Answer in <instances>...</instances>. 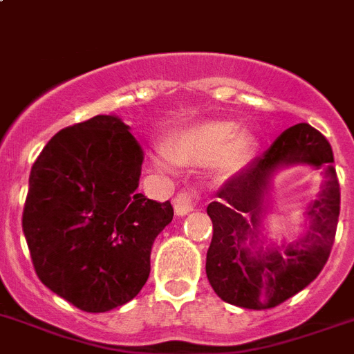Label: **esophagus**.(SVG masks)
I'll return each mask as SVG.
<instances>
[{"label": "esophagus", "mask_w": 354, "mask_h": 354, "mask_svg": "<svg viewBox=\"0 0 354 354\" xmlns=\"http://www.w3.org/2000/svg\"><path fill=\"white\" fill-rule=\"evenodd\" d=\"M174 208L177 215H186V213L194 212L195 208V197L192 192H179L174 198Z\"/></svg>", "instance_id": "esophagus-1"}]
</instances>
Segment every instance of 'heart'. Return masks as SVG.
<instances>
[{"mask_svg": "<svg viewBox=\"0 0 354 354\" xmlns=\"http://www.w3.org/2000/svg\"><path fill=\"white\" fill-rule=\"evenodd\" d=\"M230 121H208L179 131L157 151V165L170 168L177 165H206L213 160V170L221 177H230L246 165L250 157V139L235 131Z\"/></svg>", "mask_w": 354, "mask_h": 354, "instance_id": "obj_1", "label": "heart"}]
</instances>
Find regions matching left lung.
Returning <instances> with one entry per match:
<instances>
[{
	"label": "left lung",
	"instance_id": "8db88e82",
	"mask_svg": "<svg viewBox=\"0 0 354 354\" xmlns=\"http://www.w3.org/2000/svg\"><path fill=\"white\" fill-rule=\"evenodd\" d=\"M293 164L324 168L326 180L308 207L306 233L289 245L264 250L256 244L265 214V195L272 175ZM340 213V184L328 139L308 122L280 133L264 156L257 157L218 189L209 203L213 236L206 275L227 304L246 309L275 308L309 286L331 253Z\"/></svg>",
	"mask_w": 354,
	"mask_h": 354
}]
</instances>
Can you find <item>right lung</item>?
<instances>
[{"mask_svg":"<svg viewBox=\"0 0 354 354\" xmlns=\"http://www.w3.org/2000/svg\"><path fill=\"white\" fill-rule=\"evenodd\" d=\"M142 148L118 115L63 128L30 170L23 233L46 288L86 313L130 302L150 275L170 201L137 194Z\"/></svg>","mask_w":354,"mask_h":354,"instance_id":"right-lung-1","label":"right lung"}]
</instances>
